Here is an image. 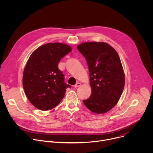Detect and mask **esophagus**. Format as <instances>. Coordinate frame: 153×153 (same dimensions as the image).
<instances>
[{
    "mask_svg": "<svg viewBox=\"0 0 153 153\" xmlns=\"http://www.w3.org/2000/svg\"><path fill=\"white\" fill-rule=\"evenodd\" d=\"M80 83H77L76 84H75L74 85V88H77V87H79V86H80Z\"/></svg>",
    "mask_w": 153,
    "mask_h": 153,
    "instance_id": "34e87169",
    "label": "esophagus"
}]
</instances>
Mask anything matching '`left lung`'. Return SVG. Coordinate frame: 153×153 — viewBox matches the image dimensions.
Instances as JSON below:
<instances>
[{
  "label": "left lung",
  "mask_w": 153,
  "mask_h": 153,
  "mask_svg": "<svg viewBox=\"0 0 153 153\" xmlns=\"http://www.w3.org/2000/svg\"><path fill=\"white\" fill-rule=\"evenodd\" d=\"M88 66L91 94L83 102L97 114L110 111L124 88L125 75L116 51L105 42H85L77 46Z\"/></svg>",
  "instance_id": "obj_1"
}]
</instances>
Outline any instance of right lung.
I'll list each match as a JSON object with an SVG mask.
<instances>
[{
	"mask_svg": "<svg viewBox=\"0 0 153 153\" xmlns=\"http://www.w3.org/2000/svg\"><path fill=\"white\" fill-rule=\"evenodd\" d=\"M71 48L62 43H50L40 46L30 56L23 74V86L29 101L37 109L50 110L62 100L71 86L64 82L59 69L62 58Z\"/></svg>",
	"mask_w": 153,
	"mask_h": 153,
	"instance_id": "add662e5",
	"label": "right lung"
}]
</instances>
